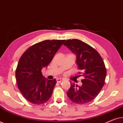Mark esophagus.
I'll return each instance as SVG.
<instances>
[{
  "instance_id": "esophagus-1",
  "label": "esophagus",
  "mask_w": 123,
  "mask_h": 123,
  "mask_svg": "<svg viewBox=\"0 0 123 123\" xmlns=\"http://www.w3.org/2000/svg\"><path fill=\"white\" fill-rule=\"evenodd\" d=\"M63 80H64V79H61V78H58V79H57V82H61Z\"/></svg>"
}]
</instances>
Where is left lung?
<instances>
[{
    "mask_svg": "<svg viewBox=\"0 0 123 123\" xmlns=\"http://www.w3.org/2000/svg\"><path fill=\"white\" fill-rule=\"evenodd\" d=\"M63 45L76 56V63L81 71V86L71 84L67 95L74 103L84 104L92 101L104 85L106 70L103 58L94 48L76 39H68Z\"/></svg>",
    "mask_w": 123,
    "mask_h": 123,
    "instance_id": "1",
    "label": "left lung"
}]
</instances>
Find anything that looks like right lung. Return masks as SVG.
I'll return each mask as SVG.
<instances>
[{
    "mask_svg": "<svg viewBox=\"0 0 123 123\" xmlns=\"http://www.w3.org/2000/svg\"><path fill=\"white\" fill-rule=\"evenodd\" d=\"M65 40H46L33 45L22 55L15 71L18 89L30 103L42 104L52 94L56 79L48 80L42 75V69L47 67Z\"/></svg>",
    "mask_w": 123,
    "mask_h": 123,
    "instance_id": "1",
    "label": "right lung"
}]
</instances>
